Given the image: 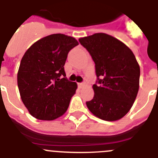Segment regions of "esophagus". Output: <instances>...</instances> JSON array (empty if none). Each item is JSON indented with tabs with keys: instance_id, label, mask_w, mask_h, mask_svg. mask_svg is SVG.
Masks as SVG:
<instances>
[{
	"instance_id": "1",
	"label": "esophagus",
	"mask_w": 158,
	"mask_h": 158,
	"mask_svg": "<svg viewBox=\"0 0 158 158\" xmlns=\"http://www.w3.org/2000/svg\"><path fill=\"white\" fill-rule=\"evenodd\" d=\"M85 85H86V84H85V82H81V83H78V86L80 87V88H82V87L85 86Z\"/></svg>"
}]
</instances>
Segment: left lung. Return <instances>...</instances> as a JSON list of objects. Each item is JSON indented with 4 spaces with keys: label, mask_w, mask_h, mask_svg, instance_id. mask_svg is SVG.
<instances>
[{
    "label": "left lung",
    "mask_w": 158,
    "mask_h": 158,
    "mask_svg": "<svg viewBox=\"0 0 158 158\" xmlns=\"http://www.w3.org/2000/svg\"><path fill=\"white\" fill-rule=\"evenodd\" d=\"M95 63L97 80L89 110L104 121L122 118L132 106L139 86L140 68L131 49L103 33L79 39Z\"/></svg>",
    "instance_id": "8db88e82"
}]
</instances>
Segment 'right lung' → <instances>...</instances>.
Masks as SVG:
<instances>
[{
    "instance_id": "add662e5",
    "label": "right lung",
    "mask_w": 158,
    "mask_h": 158,
    "mask_svg": "<svg viewBox=\"0 0 158 158\" xmlns=\"http://www.w3.org/2000/svg\"><path fill=\"white\" fill-rule=\"evenodd\" d=\"M77 40L61 34L43 37L23 56L17 75L23 102L33 117L52 121L65 114L77 85L66 77L68 53Z\"/></svg>"
}]
</instances>
